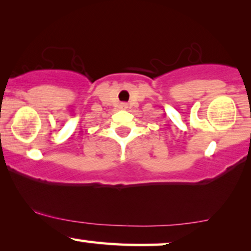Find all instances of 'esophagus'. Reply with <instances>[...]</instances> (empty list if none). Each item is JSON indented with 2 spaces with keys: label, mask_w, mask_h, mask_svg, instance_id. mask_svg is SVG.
Instances as JSON below:
<instances>
[{
  "label": "esophagus",
  "mask_w": 251,
  "mask_h": 251,
  "mask_svg": "<svg viewBox=\"0 0 251 251\" xmlns=\"http://www.w3.org/2000/svg\"><path fill=\"white\" fill-rule=\"evenodd\" d=\"M122 106H123V108H126V104H123Z\"/></svg>",
  "instance_id": "34e87169"
}]
</instances>
